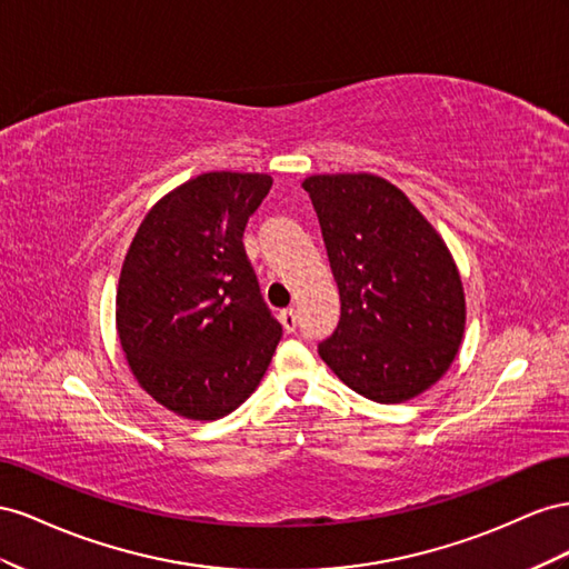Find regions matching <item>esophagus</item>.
<instances>
[{"label":"esophagus","instance_id":"1","mask_svg":"<svg viewBox=\"0 0 569 569\" xmlns=\"http://www.w3.org/2000/svg\"><path fill=\"white\" fill-rule=\"evenodd\" d=\"M281 323H283V329H286L288 333H293V331L298 329V312H296V310L281 312Z\"/></svg>","mask_w":569,"mask_h":569}]
</instances>
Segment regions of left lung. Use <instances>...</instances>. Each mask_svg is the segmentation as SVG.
<instances>
[{
	"label": "left lung",
	"mask_w": 569,
	"mask_h": 569,
	"mask_svg": "<svg viewBox=\"0 0 569 569\" xmlns=\"http://www.w3.org/2000/svg\"><path fill=\"white\" fill-rule=\"evenodd\" d=\"M302 188L340 293L321 360L375 402L421 396L450 369L465 336V288L446 240L377 173H315Z\"/></svg>",
	"instance_id": "8db88e82"
}]
</instances>
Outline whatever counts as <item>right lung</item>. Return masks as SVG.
<instances>
[{
    "label": "right lung",
    "instance_id": "add662e5",
    "mask_svg": "<svg viewBox=\"0 0 569 569\" xmlns=\"http://www.w3.org/2000/svg\"><path fill=\"white\" fill-rule=\"evenodd\" d=\"M269 173L207 171L144 214L117 288V333L144 393L183 419H221L262 381L281 340L242 250Z\"/></svg>",
    "mask_w": 569,
    "mask_h": 569
}]
</instances>
